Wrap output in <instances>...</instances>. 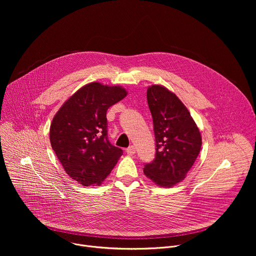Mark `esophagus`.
<instances>
[{
	"mask_svg": "<svg viewBox=\"0 0 256 256\" xmlns=\"http://www.w3.org/2000/svg\"><path fill=\"white\" fill-rule=\"evenodd\" d=\"M126 154L128 155H134V153H136V149H134V146H130V147L126 150Z\"/></svg>",
	"mask_w": 256,
	"mask_h": 256,
	"instance_id": "34e87169",
	"label": "esophagus"
}]
</instances>
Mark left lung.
<instances>
[{
	"mask_svg": "<svg viewBox=\"0 0 256 256\" xmlns=\"http://www.w3.org/2000/svg\"><path fill=\"white\" fill-rule=\"evenodd\" d=\"M156 142L155 159L144 164V173L156 184L170 188L182 181L196 160L200 132L188 108L160 85L147 91Z\"/></svg>",
	"mask_w": 256,
	"mask_h": 256,
	"instance_id": "obj_1",
	"label": "left lung"
}]
</instances>
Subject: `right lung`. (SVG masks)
<instances>
[{
	"mask_svg": "<svg viewBox=\"0 0 256 256\" xmlns=\"http://www.w3.org/2000/svg\"><path fill=\"white\" fill-rule=\"evenodd\" d=\"M126 96L120 86L90 83L68 98L52 120V150L68 175L84 186L100 184L124 153L108 140L106 112Z\"/></svg>",
	"mask_w": 256,
	"mask_h": 256,
	"instance_id": "obj_1",
	"label": "right lung"
}]
</instances>
